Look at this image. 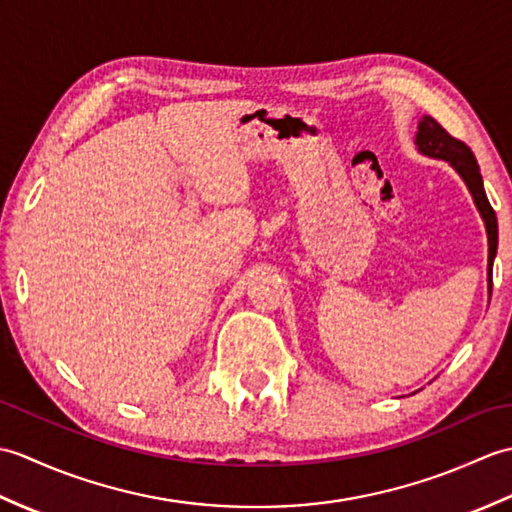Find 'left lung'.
Masks as SVG:
<instances>
[{
	"label": "left lung",
	"mask_w": 512,
	"mask_h": 512,
	"mask_svg": "<svg viewBox=\"0 0 512 512\" xmlns=\"http://www.w3.org/2000/svg\"><path fill=\"white\" fill-rule=\"evenodd\" d=\"M418 149L422 154H427L431 158H442L449 160L455 167V171L464 178L466 187H469L473 200L480 209L484 224H486V233H488V288H493V259L497 255V217L491 202L486 198L484 191V182H482V173L480 165L473 156V151L462 143L460 138L451 136L447 129H444L436 118L424 116L420 125H418V136H416Z\"/></svg>",
	"instance_id": "left-lung-1"
}]
</instances>
